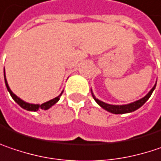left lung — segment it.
<instances>
[{"label": "left lung", "mask_w": 161, "mask_h": 161, "mask_svg": "<svg viewBox=\"0 0 161 161\" xmlns=\"http://www.w3.org/2000/svg\"><path fill=\"white\" fill-rule=\"evenodd\" d=\"M156 84H157V83H156ZM156 84H155V86H153V88L148 92L147 95L145 96L143 98H141V99H139V100H136V101H135V102H133V103H130V104H127V105H110V104H107V103H105V102H103V101L98 100L97 98H96L93 94H92V96H93V97H94L96 102H97L101 108H103L104 110H108V111H110L111 113H114V114L129 113V112H132V111L136 110L137 109H139L140 107H142V106L147 102V100L150 97V96H151L152 92H153L154 89H155V87H156Z\"/></svg>", "instance_id": "8db88e82"}]
</instances>
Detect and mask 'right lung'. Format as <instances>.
I'll return each mask as SVG.
<instances>
[{
    "mask_svg": "<svg viewBox=\"0 0 161 161\" xmlns=\"http://www.w3.org/2000/svg\"><path fill=\"white\" fill-rule=\"evenodd\" d=\"M4 80H5V85H6V87H7L8 91H9V93H10V95L12 96V97L14 98V100L20 106V107H22L23 109H25V110H30V111H37L39 109H41V110H48V109H50L51 106H53L55 103H57L58 102V100L60 99V97L62 96L63 94V92H62V94L60 96H58V97H56L55 98H53V99H51V100H49V101H47V102H45V103H43V104H41V105H38V104H30V103H27V102H25V101H24L22 100L20 97H18L16 95H14L13 92H12V90L10 89V87H9V86H8V83L7 81H6V78H5V73H4Z\"/></svg>",
    "mask_w": 161,
    "mask_h": 161,
    "instance_id": "right-lung-1",
    "label": "right lung"
}]
</instances>
